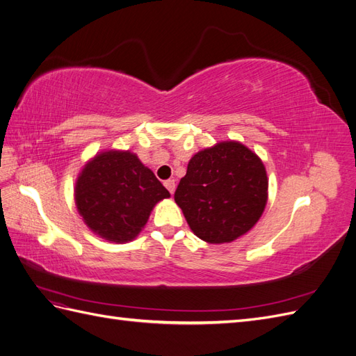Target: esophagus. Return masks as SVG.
Instances as JSON below:
<instances>
[{"label": "esophagus", "mask_w": 356, "mask_h": 356, "mask_svg": "<svg viewBox=\"0 0 356 356\" xmlns=\"http://www.w3.org/2000/svg\"><path fill=\"white\" fill-rule=\"evenodd\" d=\"M165 187L169 190L170 195H174V191H175V179L165 181Z\"/></svg>", "instance_id": "1"}]
</instances>
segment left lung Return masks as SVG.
<instances>
[{"instance_id": "obj_1", "label": "left lung", "mask_w": 356, "mask_h": 356, "mask_svg": "<svg viewBox=\"0 0 356 356\" xmlns=\"http://www.w3.org/2000/svg\"><path fill=\"white\" fill-rule=\"evenodd\" d=\"M268 178L261 159L239 141H221L188 161L175 202L199 239L229 243L261 218Z\"/></svg>"}]
</instances>
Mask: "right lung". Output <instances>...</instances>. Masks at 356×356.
Here are the masks:
<instances>
[{
  "label": "right lung",
  "mask_w": 356,
  "mask_h": 356,
  "mask_svg": "<svg viewBox=\"0 0 356 356\" xmlns=\"http://www.w3.org/2000/svg\"><path fill=\"white\" fill-rule=\"evenodd\" d=\"M170 197L152 169L129 149H105L80 170L74 200L84 224L99 238L126 243L147 224L156 204Z\"/></svg>",
  "instance_id": "obj_1"
}]
</instances>
